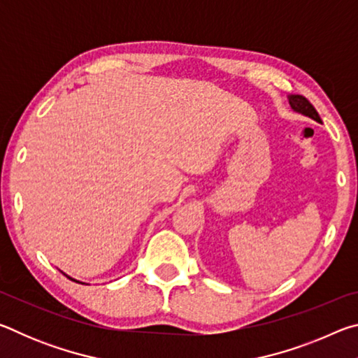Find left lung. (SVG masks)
Segmentation results:
<instances>
[{
  "label": "left lung",
  "mask_w": 358,
  "mask_h": 358,
  "mask_svg": "<svg viewBox=\"0 0 358 358\" xmlns=\"http://www.w3.org/2000/svg\"><path fill=\"white\" fill-rule=\"evenodd\" d=\"M287 99H289V104H290V107H292L294 112L305 115V117H310V118L316 120V121H320V117H319V113L316 112V108L313 107L311 102L308 101L305 96L289 94Z\"/></svg>",
  "instance_id": "8db88e82"
}]
</instances>
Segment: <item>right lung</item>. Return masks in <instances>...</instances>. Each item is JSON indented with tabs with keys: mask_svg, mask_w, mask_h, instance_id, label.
Listing matches in <instances>:
<instances>
[{
	"mask_svg": "<svg viewBox=\"0 0 358 358\" xmlns=\"http://www.w3.org/2000/svg\"><path fill=\"white\" fill-rule=\"evenodd\" d=\"M66 276H68V275H66ZM68 278H69V280H72V278H71V276H68ZM72 281H76V280H72ZM77 282H78V281H77Z\"/></svg>",
	"mask_w": 358,
	"mask_h": 358,
	"instance_id": "obj_1",
	"label": "right lung"
}]
</instances>
